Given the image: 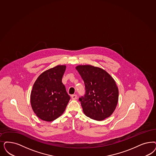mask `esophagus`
Here are the masks:
<instances>
[{"label": "esophagus", "mask_w": 156, "mask_h": 156, "mask_svg": "<svg viewBox=\"0 0 156 156\" xmlns=\"http://www.w3.org/2000/svg\"><path fill=\"white\" fill-rule=\"evenodd\" d=\"M71 98L73 100H76L77 98V95L76 94H73L71 96Z\"/></svg>", "instance_id": "obj_1"}]
</instances>
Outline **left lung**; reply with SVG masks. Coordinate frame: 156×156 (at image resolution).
<instances>
[{
    "instance_id": "left-lung-1",
    "label": "left lung",
    "mask_w": 156,
    "mask_h": 156,
    "mask_svg": "<svg viewBox=\"0 0 156 156\" xmlns=\"http://www.w3.org/2000/svg\"><path fill=\"white\" fill-rule=\"evenodd\" d=\"M85 86L84 96L79 98L85 115L102 120L109 117L116 107L118 88L113 78L107 71L91 65L76 67Z\"/></svg>"
}]
</instances>
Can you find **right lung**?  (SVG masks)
Here are the masks:
<instances>
[{"mask_svg": "<svg viewBox=\"0 0 156 156\" xmlns=\"http://www.w3.org/2000/svg\"><path fill=\"white\" fill-rule=\"evenodd\" d=\"M66 66L59 65L47 70L34 82L30 94L34 112L41 120L51 122L62 115L70 96L62 83Z\"/></svg>", "mask_w": 156, "mask_h": 156, "instance_id": "add662e5", "label": "right lung"}]
</instances>
